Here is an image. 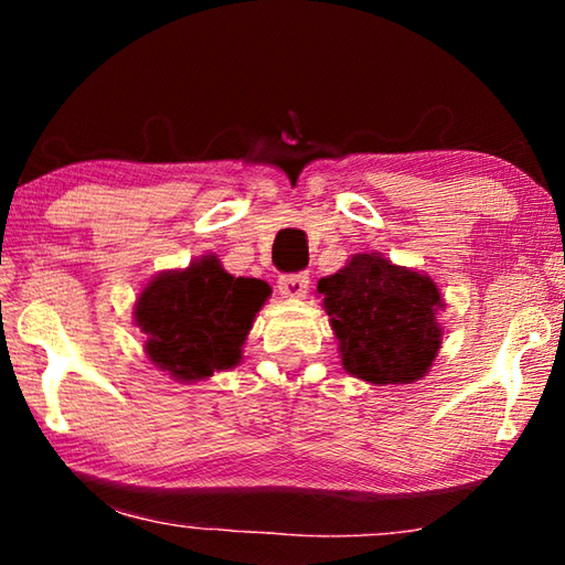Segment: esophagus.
Returning <instances> with one entry per match:
<instances>
[{
  "instance_id": "esophagus-1",
  "label": "esophagus",
  "mask_w": 565,
  "mask_h": 565,
  "mask_svg": "<svg viewBox=\"0 0 565 565\" xmlns=\"http://www.w3.org/2000/svg\"><path fill=\"white\" fill-rule=\"evenodd\" d=\"M309 274H284L279 279V291L286 299H303L309 294Z\"/></svg>"
}]
</instances>
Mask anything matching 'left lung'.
<instances>
[{
  "label": "left lung",
  "mask_w": 565,
  "mask_h": 565,
  "mask_svg": "<svg viewBox=\"0 0 565 565\" xmlns=\"http://www.w3.org/2000/svg\"><path fill=\"white\" fill-rule=\"evenodd\" d=\"M317 291L339 339L341 366L374 386L420 381L441 349L444 299L426 274L384 254H356Z\"/></svg>",
  "instance_id": "obj_1"
}]
</instances>
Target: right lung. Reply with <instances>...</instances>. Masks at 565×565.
<instances>
[{"mask_svg":"<svg viewBox=\"0 0 565 565\" xmlns=\"http://www.w3.org/2000/svg\"><path fill=\"white\" fill-rule=\"evenodd\" d=\"M269 294V284L236 279L206 254L186 269L154 276L139 294L134 321L147 333L149 361L181 384H194L242 361L254 317Z\"/></svg>","mask_w":565,"mask_h":565,"instance_id":"right-lung-1","label":"right lung"}]
</instances>
